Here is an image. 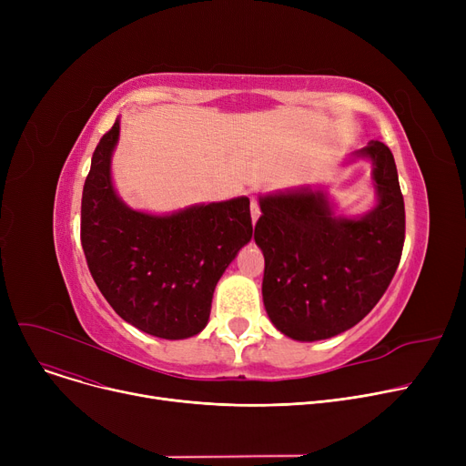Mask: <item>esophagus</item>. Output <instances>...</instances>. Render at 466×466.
Segmentation results:
<instances>
[{"label": "esophagus", "instance_id": "34e87169", "mask_svg": "<svg viewBox=\"0 0 466 466\" xmlns=\"http://www.w3.org/2000/svg\"><path fill=\"white\" fill-rule=\"evenodd\" d=\"M258 217H260V206H258L257 200H251V218H253V223H257Z\"/></svg>", "mask_w": 466, "mask_h": 466}]
</instances>
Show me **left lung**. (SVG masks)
Wrapping results in <instances>:
<instances>
[{"mask_svg":"<svg viewBox=\"0 0 466 466\" xmlns=\"http://www.w3.org/2000/svg\"><path fill=\"white\" fill-rule=\"evenodd\" d=\"M355 157L372 160L378 192V206L359 218L334 215L323 190L260 196L262 300L274 327L292 339H325L355 327L399 268L406 217L393 153L370 141Z\"/></svg>","mask_w":466,"mask_h":466,"instance_id":"obj_1","label":"left lung"}]
</instances>
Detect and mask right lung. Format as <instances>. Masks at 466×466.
<instances>
[{"instance_id": "1", "label": "right lung", "mask_w": 466, "mask_h": 466, "mask_svg": "<svg viewBox=\"0 0 466 466\" xmlns=\"http://www.w3.org/2000/svg\"><path fill=\"white\" fill-rule=\"evenodd\" d=\"M120 122L97 143L83 187L81 243L88 270L111 308L164 339L198 334L213 290L253 236L249 198L190 206L171 215L128 208L111 181Z\"/></svg>"}]
</instances>
